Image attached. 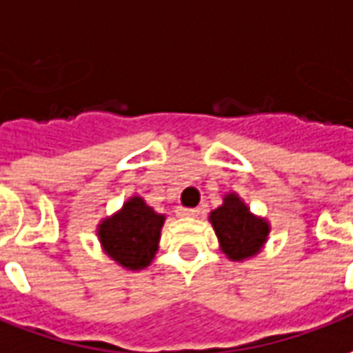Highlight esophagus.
<instances>
[{"label": "esophagus", "mask_w": 353, "mask_h": 353, "mask_svg": "<svg viewBox=\"0 0 353 353\" xmlns=\"http://www.w3.org/2000/svg\"><path fill=\"white\" fill-rule=\"evenodd\" d=\"M177 214H179V216H189V218H193V216H199V214H201V208H179Z\"/></svg>", "instance_id": "1"}]
</instances>
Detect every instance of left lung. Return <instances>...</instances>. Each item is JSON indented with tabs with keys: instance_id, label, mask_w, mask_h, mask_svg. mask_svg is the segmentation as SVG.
I'll return each mask as SVG.
<instances>
[{
	"instance_id": "obj_1",
	"label": "left lung",
	"mask_w": 353,
	"mask_h": 353,
	"mask_svg": "<svg viewBox=\"0 0 353 353\" xmlns=\"http://www.w3.org/2000/svg\"><path fill=\"white\" fill-rule=\"evenodd\" d=\"M210 221L221 250L235 262L260 252L270 235L268 221L252 216L245 202L233 193L228 194L223 204L212 212Z\"/></svg>"
}]
</instances>
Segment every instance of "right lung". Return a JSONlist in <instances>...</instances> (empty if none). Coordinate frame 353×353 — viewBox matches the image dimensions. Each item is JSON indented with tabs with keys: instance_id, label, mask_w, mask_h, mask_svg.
<instances>
[{
	"instance_id": "right-lung-1",
	"label": "right lung",
	"mask_w": 353,
	"mask_h": 353,
	"mask_svg": "<svg viewBox=\"0 0 353 353\" xmlns=\"http://www.w3.org/2000/svg\"><path fill=\"white\" fill-rule=\"evenodd\" d=\"M164 216L147 206L141 196H132L122 210L99 225V241L105 252L128 270H143L159 248Z\"/></svg>"
}]
</instances>
